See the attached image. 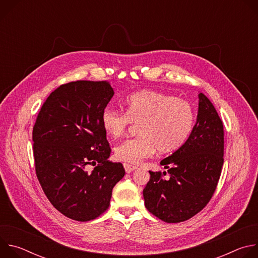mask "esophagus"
Returning <instances> with one entry per match:
<instances>
[{
    "label": "esophagus",
    "mask_w": 258,
    "mask_h": 258,
    "mask_svg": "<svg viewBox=\"0 0 258 258\" xmlns=\"http://www.w3.org/2000/svg\"><path fill=\"white\" fill-rule=\"evenodd\" d=\"M123 167H124V170H125L126 173H131L132 171H134V170L137 169L136 166H133V165L127 164V163H124V164H123Z\"/></svg>",
    "instance_id": "obj_1"
}]
</instances>
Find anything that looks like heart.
<instances>
[{
	"label": "heart",
	"mask_w": 258,
	"mask_h": 258,
	"mask_svg": "<svg viewBox=\"0 0 258 258\" xmlns=\"http://www.w3.org/2000/svg\"><path fill=\"white\" fill-rule=\"evenodd\" d=\"M124 107L125 113L104 108L101 123L105 133L114 139L122 136L132 122L140 123L141 137L123 141L114 149L116 159L131 164L150 157L156 149L160 153L178 149L191 135L196 121L190 102L157 91L133 94L125 99Z\"/></svg>",
	"instance_id": "b5f03b06"
}]
</instances>
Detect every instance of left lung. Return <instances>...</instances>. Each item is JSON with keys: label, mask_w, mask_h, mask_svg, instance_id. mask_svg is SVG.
<instances>
[{"label": "left lung", "mask_w": 258, "mask_h": 258, "mask_svg": "<svg viewBox=\"0 0 258 258\" xmlns=\"http://www.w3.org/2000/svg\"><path fill=\"white\" fill-rule=\"evenodd\" d=\"M196 123L187 141L160 161L169 178L150 172L143 190L145 206L165 223H180L211 199L224 164V125L210 100L199 93Z\"/></svg>", "instance_id": "8db88e82"}]
</instances>
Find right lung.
I'll list each match as a JSON object with an SVG mask.
<instances>
[{
    "instance_id": "add662e5",
    "label": "right lung",
    "mask_w": 258,
    "mask_h": 258,
    "mask_svg": "<svg viewBox=\"0 0 258 258\" xmlns=\"http://www.w3.org/2000/svg\"><path fill=\"white\" fill-rule=\"evenodd\" d=\"M114 95L107 82L78 81L47 98L32 131L36 176L52 205L65 216L88 222L110 205L112 189L124 176L111 162L103 109ZM88 164H97L92 174Z\"/></svg>"
}]
</instances>
